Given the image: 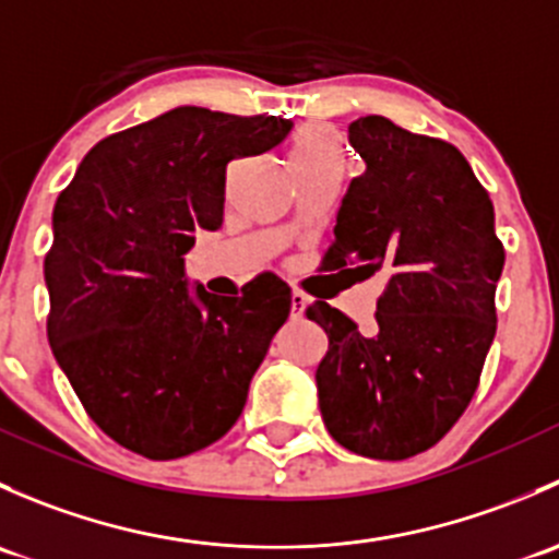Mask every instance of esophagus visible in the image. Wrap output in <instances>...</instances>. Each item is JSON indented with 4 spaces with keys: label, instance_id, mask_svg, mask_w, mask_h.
<instances>
[{
    "label": "esophagus",
    "instance_id": "obj_1",
    "mask_svg": "<svg viewBox=\"0 0 559 559\" xmlns=\"http://www.w3.org/2000/svg\"><path fill=\"white\" fill-rule=\"evenodd\" d=\"M308 306V297L302 295V292H292V316H302V311H306Z\"/></svg>",
    "mask_w": 559,
    "mask_h": 559
}]
</instances>
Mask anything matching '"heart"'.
<instances>
[{
    "label": "heart",
    "instance_id": "b5f03b06",
    "mask_svg": "<svg viewBox=\"0 0 559 559\" xmlns=\"http://www.w3.org/2000/svg\"><path fill=\"white\" fill-rule=\"evenodd\" d=\"M346 159V145L341 132L330 123H302L292 140V167L297 175L313 170H341Z\"/></svg>",
    "mask_w": 559,
    "mask_h": 559
}]
</instances>
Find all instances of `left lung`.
Instances as JSON below:
<instances>
[{
  "label": "left lung",
  "mask_w": 559,
  "mask_h": 559,
  "mask_svg": "<svg viewBox=\"0 0 559 559\" xmlns=\"http://www.w3.org/2000/svg\"><path fill=\"white\" fill-rule=\"evenodd\" d=\"M365 159L337 211L326 270L384 278L376 332L316 300L330 352L316 370L319 408L343 449L370 460L427 452L465 414L498 330L506 248L495 207L452 143L384 116L348 127Z\"/></svg>",
  "instance_id": "obj_1"
}]
</instances>
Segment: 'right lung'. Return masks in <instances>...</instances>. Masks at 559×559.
I'll use <instances>...</instances> for the list:
<instances>
[{
    "label": "right lung",
    "instance_id": "obj_1",
    "mask_svg": "<svg viewBox=\"0 0 559 559\" xmlns=\"http://www.w3.org/2000/svg\"><path fill=\"white\" fill-rule=\"evenodd\" d=\"M281 116L175 107L99 140L53 205L48 341L94 425L148 460L211 447L292 311L257 275L240 297L186 286L183 253L224 222L227 165L289 134Z\"/></svg>",
    "mask_w": 559,
    "mask_h": 559
}]
</instances>
